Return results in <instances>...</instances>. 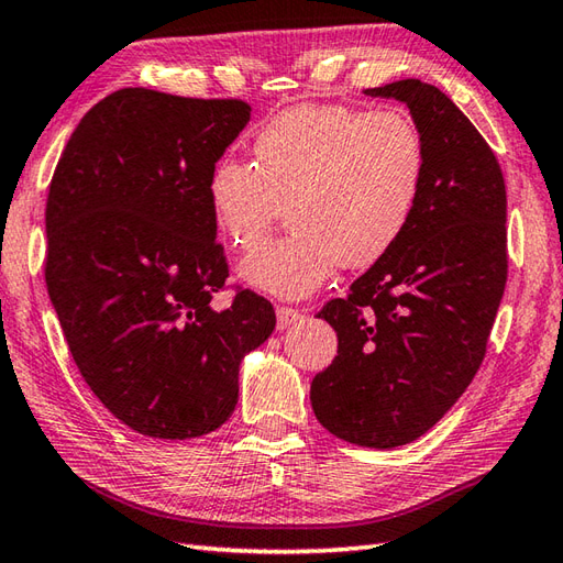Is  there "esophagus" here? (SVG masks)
<instances>
[{
    "mask_svg": "<svg viewBox=\"0 0 563 563\" xmlns=\"http://www.w3.org/2000/svg\"><path fill=\"white\" fill-rule=\"evenodd\" d=\"M275 317H278V329L283 331V329H290L292 324H297V321L302 319V312H300V309L278 305V307H275Z\"/></svg>",
    "mask_w": 563,
    "mask_h": 563,
    "instance_id": "1",
    "label": "esophagus"
}]
</instances>
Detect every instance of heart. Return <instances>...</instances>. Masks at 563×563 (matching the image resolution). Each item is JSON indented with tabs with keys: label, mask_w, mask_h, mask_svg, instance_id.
<instances>
[{
	"label": "heart",
	"mask_w": 563,
	"mask_h": 563,
	"mask_svg": "<svg viewBox=\"0 0 563 563\" xmlns=\"http://www.w3.org/2000/svg\"><path fill=\"white\" fill-rule=\"evenodd\" d=\"M256 164L222 157L208 178L212 218L236 249L256 246L290 208L292 234L239 263L258 292L300 300L343 266L367 268L409 230L428 174L421 128L401 109L302 103L254 140Z\"/></svg>",
	"instance_id": "obj_1"
}]
</instances>
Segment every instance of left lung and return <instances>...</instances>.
<instances>
[{
    "instance_id": "1",
    "label": "left lung",
    "mask_w": 563,
    "mask_h": 563,
    "mask_svg": "<svg viewBox=\"0 0 563 563\" xmlns=\"http://www.w3.org/2000/svg\"><path fill=\"white\" fill-rule=\"evenodd\" d=\"M365 93L411 111L428 150L426 186L401 242L321 307L339 355L309 399L329 433L389 450L433 428L484 361L508 278L506 181L479 130L433 84Z\"/></svg>"
}]
</instances>
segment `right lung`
Listing matches in <instances>:
<instances>
[{
    "label": "right lung",
    "instance_id": "obj_1",
    "mask_svg": "<svg viewBox=\"0 0 563 563\" xmlns=\"http://www.w3.org/2000/svg\"><path fill=\"white\" fill-rule=\"evenodd\" d=\"M251 118L239 99L142 87L81 118L45 206V283L84 382L142 435L186 440L232 416L239 363L275 329L273 305L230 275L208 200L214 162Z\"/></svg>",
    "mask_w": 563,
    "mask_h": 563
}]
</instances>
